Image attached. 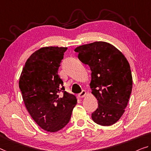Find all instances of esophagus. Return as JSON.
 I'll use <instances>...</instances> for the list:
<instances>
[{
  "instance_id": "esophagus-1",
  "label": "esophagus",
  "mask_w": 151,
  "mask_h": 151,
  "mask_svg": "<svg viewBox=\"0 0 151 151\" xmlns=\"http://www.w3.org/2000/svg\"><path fill=\"white\" fill-rule=\"evenodd\" d=\"M86 92L85 90H82V92L78 95V97L79 99H82L86 96Z\"/></svg>"
}]
</instances>
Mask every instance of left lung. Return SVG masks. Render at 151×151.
Segmentation results:
<instances>
[{"label":"left lung","mask_w":151,"mask_h":151,"mask_svg":"<svg viewBox=\"0 0 151 151\" xmlns=\"http://www.w3.org/2000/svg\"><path fill=\"white\" fill-rule=\"evenodd\" d=\"M74 50L92 71L90 88L99 104L92 113V120L103 126L114 124L125 112L132 92L128 61L121 51L106 42H94Z\"/></svg>","instance_id":"left-lung-1"}]
</instances>
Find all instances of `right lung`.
Listing matches in <instances>:
<instances>
[{
	"mask_svg": "<svg viewBox=\"0 0 151 151\" xmlns=\"http://www.w3.org/2000/svg\"><path fill=\"white\" fill-rule=\"evenodd\" d=\"M67 47L46 46L25 62L19 86L27 111L45 130L55 132L68 124L77 99L65 91L58 69Z\"/></svg>",
	"mask_w": 151,
	"mask_h": 151,
	"instance_id": "obj_1",
	"label": "right lung"
}]
</instances>
